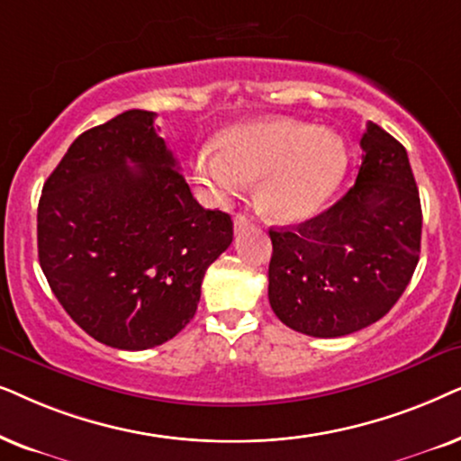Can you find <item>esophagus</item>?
<instances>
[{
  "label": "esophagus",
  "instance_id": "34e87169",
  "mask_svg": "<svg viewBox=\"0 0 461 461\" xmlns=\"http://www.w3.org/2000/svg\"><path fill=\"white\" fill-rule=\"evenodd\" d=\"M250 225H253V223H250V219L247 217V214H236V217H234V231H236V234H240V231H244Z\"/></svg>",
  "mask_w": 461,
  "mask_h": 461
}]
</instances>
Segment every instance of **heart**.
Instances as JSON below:
<instances>
[{
	"label": "heart",
	"instance_id": "obj_1",
	"mask_svg": "<svg viewBox=\"0 0 461 461\" xmlns=\"http://www.w3.org/2000/svg\"><path fill=\"white\" fill-rule=\"evenodd\" d=\"M348 149L333 131L297 120H259L221 132L198 153V173L219 194L259 181L257 206L269 219L302 221L327 202L346 175Z\"/></svg>",
	"mask_w": 461,
	"mask_h": 461
}]
</instances>
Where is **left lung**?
Listing matches in <instances>:
<instances>
[{
    "label": "left lung",
    "instance_id": "obj_1",
    "mask_svg": "<svg viewBox=\"0 0 461 461\" xmlns=\"http://www.w3.org/2000/svg\"><path fill=\"white\" fill-rule=\"evenodd\" d=\"M356 183L333 206L269 230L267 297L286 327L343 337L388 314L420 261L421 204L407 151L369 122Z\"/></svg>",
    "mask_w": 461,
    "mask_h": 461
}]
</instances>
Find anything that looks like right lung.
I'll return each instance as SVG.
<instances>
[{"label":"right lung","instance_id":"1","mask_svg":"<svg viewBox=\"0 0 461 461\" xmlns=\"http://www.w3.org/2000/svg\"><path fill=\"white\" fill-rule=\"evenodd\" d=\"M156 113L131 109L73 140L41 189L38 255L52 293L109 348L147 349L192 321L206 269L234 238L202 208Z\"/></svg>","mask_w":461,"mask_h":461}]
</instances>
